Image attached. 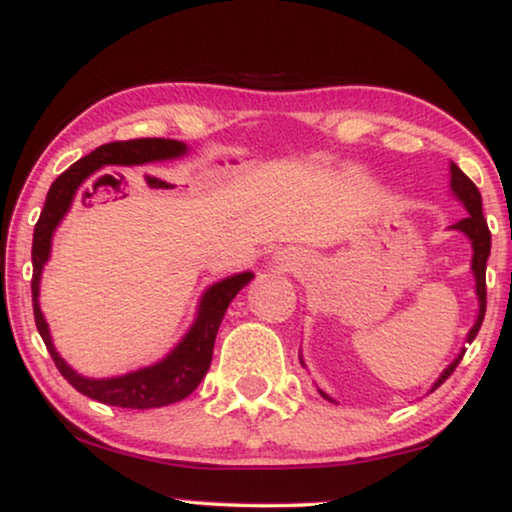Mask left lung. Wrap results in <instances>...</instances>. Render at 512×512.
Instances as JSON below:
<instances>
[{
  "mask_svg": "<svg viewBox=\"0 0 512 512\" xmlns=\"http://www.w3.org/2000/svg\"><path fill=\"white\" fill-rule=\"evenodd\" d=\"M449 173H452V192H454V196L463 203V208L468 210V215L456 224H452V229L461 231V234H466L470 238V245H473V262H470V269H473V276H475V295H478L480 311H478V318H475V325L470 327V332L466 337V342L470 344L475 337H478L482 320H485V309H487L485 274H487L489 250H492V234H489L487 220H485V215H482V196L478 192V187L473 185V180H470V177L463 173V170L456 166V163L449 166ZM463 353H466V349H461L459 356L454 358V363H449L445 367V372L440 374L431 391H435V388H438L442 381H445L449 374L456 370V365L461 363ZM318 391H320V388H318ZM320 395H323V398H327V400H332L325 391H320ZM332 403H335V400H332Z\"/></svg>",
  "mask_w": 512,
  "mask_h": 512,
  "instance_id": "8db88e82",
  "label": "left lung"
}]
</instances>
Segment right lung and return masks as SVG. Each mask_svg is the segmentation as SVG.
Segmentation results:
<instances>
[{
    "instance_id": "1",
    "label": "right lung",
    "mask_w": 512,
    "mask_h": 512,
    "mask_svg": "<svg viewBox=\"0 0 512 512\" xmlns=\"http://www.w3.org/2000/svg\"><path fill=\"white\" fill-rule=\"evenodd\" d=\"M187 154L185 142L166 140V138H140V140H126V142H109L91 152L84 159L72 163L63 175L56 177L49 194H46V203L42 215H39L37 224H34V238H32V309H34V323H37L39 335H42L46 349H49L53 363H56L58 372L77 388L79 393L88 395V398L98 400V403L114 405V407H128V410H149V407H163L177 400L187 398L201 379L206 377L210 360H213V346L217 330L227 313V306L231 299L238 295V290L245 288L252 281L250 271L243 274L229 276L224 281L210 285L203 292L199 313H196L194 325L182 337V342L168 353L166 358L159 360L156 365L142 367L138 372L121 374V377L109 379H88L74 372L70 365L60 358L56 346L51 342L49 325H46L44 313L39 309V281H42V269L49 262L51 255V238L53 231L63 220L67 210H70L74 194L77 189L93 173H98L102 166H147V163L156 161H170L180 159Z\"/></svg>"
}]
</instances>
